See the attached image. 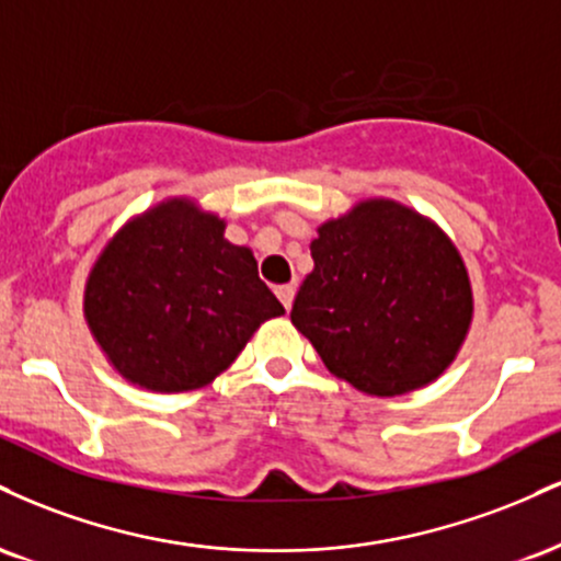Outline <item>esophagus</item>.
<instances>
[{
    "label": "esophagus",
    "mask_w": 561,
    "mask_h": 561,
    "mask_svg": "<svg viewBox=\"0 0 561 561\" xmlns=\"http://www.w3.org/2000/svg\"><path fill=\"white\" fill-rule=\"evenodd\" d=\"M276 298L282 300V306L287 308H293V300H295V285H282V287H276Z\"/></svg>",
    "instance_id": "obj_1"
}]
</instances>
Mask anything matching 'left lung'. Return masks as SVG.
I'll use <instances>...</instances> for the list:
<instances>
[{
  "instance_id": "8db88e82",
  "label": "left lung",
  "mask_w": 561,
  "mask_h": 561,
  "mask_svg": "<svg viewBox=\"0 0 561 561\" xmlns=\"http://www.w3.org/2000/svg\"><path fill=\"white\" fill-rule=\"evenodd\" d=\"M313 272L295 295V330L327 369L366 396L430 385L472 324V287L446 231L396 199H364L324 221Z\"/></svg>"
}]
</instances>
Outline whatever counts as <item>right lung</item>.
Instances as JSON below:
<instances>
[{"instance_id":"add662e5","label":"right lung","mask_w":561,"mask_h":561,"mask_svg":"<svg viewBox=\"0 0 561 561\" xmlns=\"http://www.w3.org/2000/svg\"><path fill=\"white\" fill-rule=\"evenodd\" d=\"M227 221L171 197L105 244L83 289V317L121 377L152 392L210 385L285 306Z\"/></svg>"}]
</instances>
